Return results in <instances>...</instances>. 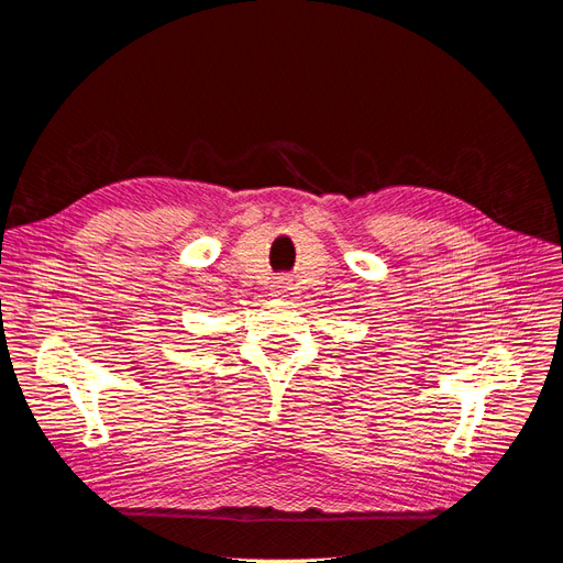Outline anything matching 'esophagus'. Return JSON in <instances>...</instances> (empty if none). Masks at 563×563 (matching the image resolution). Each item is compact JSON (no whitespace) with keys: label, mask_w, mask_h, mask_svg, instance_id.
Masks as SVG:
<instances>
[{"label":"esophagus","mask_w":563,"mask_h":563,"mask_svg":"<svg viewBox=\"0 0 563 563\" xmlns=\"http://www.w3.org/2000/svg\"><path fill=\"white\" fill-rule=\"evenodd\" d=\"M279 288H282V286H279Z\"/></svg>","instance_id":"1"}]
</instances>
